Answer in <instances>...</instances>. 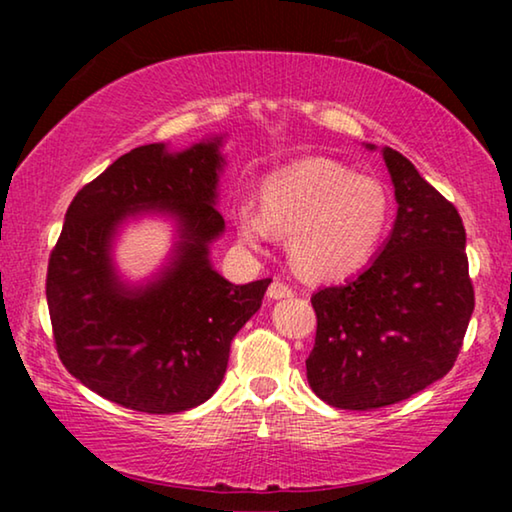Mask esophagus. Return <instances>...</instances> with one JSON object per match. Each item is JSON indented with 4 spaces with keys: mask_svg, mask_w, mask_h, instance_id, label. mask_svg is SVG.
Masks as SVG:
<instances>
[{
    "mask_svg": "<svg viewBox=\"0 0 512 512\" xmlns=\"http://www.w3.org/2000/svg\"><path fill=\"white\" fill-rule=\"evenodd\" d=\"M291 296H293V291L289 284H284L280 280H273L271 287H268V298H273V300H282V298H291Z\"/></svg>",
    "mask_w": 512,
    "mask_h": 512,
    "instance_id": "34e87169",
    "label": "esophagus"
}]
</instances>
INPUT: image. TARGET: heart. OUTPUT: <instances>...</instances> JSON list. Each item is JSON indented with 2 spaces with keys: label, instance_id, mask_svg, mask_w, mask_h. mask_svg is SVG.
Segmentation results:
<instances>
[{
  "label": "heart",
  "instance_id": "heart-1",
  "mask_svg": "<svg viewBox=\"0 0 512 512\" xmlns=\"http://www.w3.org/2000/svg\"><path fill=\"white\" fill-rule=\"evenodd\" d=\"M391 223L384 183L327 158L277 169L259 183V210L235 207V228L248 248L289 235L291 264L314 280H334L368 264Z\"/></svg>",
  "mask_w": 512,
  "mask_h": 512
}]
</instances>
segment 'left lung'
Here are the masks:
<instances>
[{
	"mask_svg": "<svg viewBox=\"0 0 512 512\" xmlns=\"http://www.w3.org/2000/svg\"><path fill=\"white\" fill-rule=\"evenodd\" d=\"M381 155L397 201L391 237L357 277L311 296L307 379L336 409H381L445 377L474 311L461 214L400 151Z\"/></svg>",
	"mask_w": 512,
	"mask_h": 512,
	"instance_id": "1",
	"label": "left lung"
}]
</instances>
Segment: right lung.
Segmentation results:
<instances>
[{"label": "right lung", "mask_w": 512, "mask_h": 512, "mask_svg": "<svg viewBox=\"0 0 512 512\" xmlns=\"http://www.w3.org/2000/svg\"><path fill=\"white\" fill-rule=\"evenodd\" d=\"M223 137L180 153L137 146L85 185L67 207L47 268V305L63 366L106 400L142 413H180L210 400L230 343L262 307L271 280L232 284L212 268L210 244ZM177 219L170 264L131 288L111 264V241L128 215Z\"/></svg>", "instance_id": "1"}]
</instances>
